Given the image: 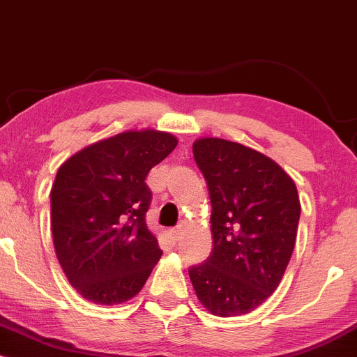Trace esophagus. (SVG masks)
<instances>
[{"label":"esophagus","mask_w":357,"mask_h":357,"mask_svg":"<svg viewBox=\"0 0 357 357\" xmlns=\"http://www.w3.org/2000/svg\"><path fill=\"white\" fill-rule=\"evenodd\" d=\"M169 236H171V238H173L174 241L176 240H179V236H181V228H171V230H169Z\"/></svg>","instance_id":"esophagus-1"}]
</instances>
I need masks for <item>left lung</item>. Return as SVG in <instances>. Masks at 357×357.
<instances>
[{
    "mask_svg": "<svg viewBox=\"0 0 357 357\" xmlns=\"http://www.w3.org/2000/svg\"><path fill=\"white\" fill-rule=\"evenodd\" d=\"M195 161L211 199L213 252L190 268L198 301L220 317L252 312L275 292L296 247V183L265 154L220 137H199Z\"/></svg>",
    "mask_w": 357,
    "mask_h": 357,
    "instance_id": "8db88e82",
    "label": "left lung"
}]
</instances>
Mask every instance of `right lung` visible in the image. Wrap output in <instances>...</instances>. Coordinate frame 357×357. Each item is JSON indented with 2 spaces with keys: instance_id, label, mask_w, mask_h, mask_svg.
Masks as SVG:
<instances>
[{
  "instance_id": "obj_1",
  "label": "right lung",
  "mask_w": 357,
  "mask_h": 357,
  "mask_svg": "<svg viewBox=\"0 0 357 357\" xmlns=\"http://www.w3.org/2000/svg\"><path fill=\"white\" fill-rule=\"evenodd\" d=\"M176 146L165 130H124L60 166L50 191L53 245L68 282L93 304L136 297L161 258L146 225V178Z\"/></svg>"
}]
</instances>
